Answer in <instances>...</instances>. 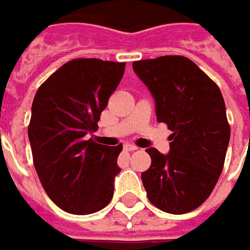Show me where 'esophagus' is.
<instances>
[{
	"label": "esophagus",
	"mask_w": 250,
	"mask_h": 250,
	"mask_svg": "<svg viewBox=\"0 0 250 250\" xmlns=\"http://www.w3.org/2000/svg\"><path fill=\"white\" fill-rule=\"evenodd\" d=\"M124 149L126 150V151H136L138 147H136V146H133V145H125V146H124Z\"/></svg>",
	"instance_id": "34e87169"
}]
</instances>
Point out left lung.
Segmentation results:
<instances>
[{
    "mask_svg": "<svg viewBox=\"0 0 250 250\" xmlns=\"http://www.w3.org/2000/svg\"><path fill=\"white\" fill-rule=\"evenodd\" d=\"M133 71L156 100L157 121L172 130L169 153L151 147V166L142 172L150 203L171 214L200 206L224 167L231 128L216 82L182 55L133 62Z\"/></svg>",
    "mask_w": 250,
    "mask_h": 250,
    "instance_id": "obj_1",
    "label": "left lung"
}]
</instances>
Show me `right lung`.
I'll use <instances>...</instances> for the list:
<instances>
[{"label": "right lung", "instance_id": "right-lung-1", "mask_svg": "<svg viewBox=\"0 0 250 250\" xmlns=\"http://www.w3.org/2000/svg\"><path fill=\"white\" fill-rule=\"evenodd\" d=\"M125 62L75 58L37 89L27 135L33 164L45 193L63 211L91 214L114 195L122 145L87 139L120 84Z\"/></svg>", "mask_w": 250, "mask_h": 250}]
</instances>
